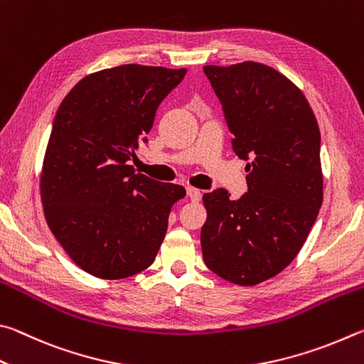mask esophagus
Wrapping results in <instances>:
<instances>
[{
    "label": "esophagus",
    "instance_id": "34e87169",
    "mask_svg": "<svg viewBox=\"0 0 364 364\" xmlns=\"http://www.w3.org/2000/svg\"><path fill=\"white\" fill-rule=\"evenodd\" d=\"M201 192L200 190H196V188H193V187H187V196L192 201H200L201 200Z\"/></svg>",
    "mask_w": 364,
    "mask_h": 364
}]
</instances>
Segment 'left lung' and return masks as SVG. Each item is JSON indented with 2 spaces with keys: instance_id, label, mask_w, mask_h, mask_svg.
Returning a JSON list of instances; mask_svg holds the SVG:
<instances>
[{
  "instance_id": "1",
  "label": "left lung",
  "mask_w": 364,
  "mask_h": 364,
  "mask_svg": "<svg viewBox=\"0 0 364 364\" xmlns=\"http://www.w3.org/2000/svg\"><path fill=\"white\" fill-rule=\"evenodd\" d=\"M203 70L233 134V151L247 161L240 200L225 188L203 195V259L227 282L252 286L294 260L320 213V127L301 89L275 68L241 62Z\"/></svg>"
}]
</instances>
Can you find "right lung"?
Returning <instances> with one entry per match:
<instances>
[{
  "mask_svg": "<svg viewBox=\"0 0 364 364\" xmlns=\"http://www.w3.org/2000/svg\"><path fill=\"white\" fill-rule=\"evenodd\" d=\"M187 70L127 63L87 75L62 100L41 172L46 222L73 262L121 279L145 270L186 188L136 174L158 107Z\"/></svg>",
  "mask_w": 364,
  "mask_h": 364,
  "instance_id": "add662e5",
  "label": "right lung"
}]
</instances>
